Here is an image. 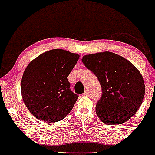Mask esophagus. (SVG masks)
Wrapping results in <instances>:
<instances>
[{
  "mask_svg": "<svg viewBox=\"0 0 155 155\" xmlns=\"http://www.w3.org/2000/svg\"><path fill=\"white\" fill-rule=\"evenodd\" d=\"M88 94H89V93H88V91H85V92L83 94V96H84V97H87V96H88Z\"/></svg>",
  "mask_w": 155,
  "mask_h": 155,
  "instance_id": "1",
  "label": "esophagus"
}]
</instances>
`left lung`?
<instances>
[{"mask_svg": "<svg viewBox=\"0 0 155 155\" xmlns=\"http://www.w3.org/2000/svg\"><path fill=\"white\" fill-rule=\"evenodd\" d=\"M82 61L102 87L96 105L99 119L107 124L117 125L135 115L145 94L143 78L138 69L123 57L107 51L84 55Z\"/></svg>", "mask_w": 155, "mask_h": 155, "instance_id": "obj_1", "label": "left lung"}]
</instances>
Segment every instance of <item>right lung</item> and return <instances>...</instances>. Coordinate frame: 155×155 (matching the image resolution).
<instances>
[{
    "label": "right lung",
    "instance_id": "add662e5",
    "mask_svg": "<svg viewBox=\"0 0 155 155\" xmlns=\"http://www.w3.org/2000/svg\"><path fill=\"white\" fill-rule=\"evenodd\" d=\"M79 57L54 49L36 57L26 67L21 81L22 97L36 119L56 122L72 110L78 95L71 91L67 77Z\"/></svg>",
    "mask_w": 155,
    "mask_h": 155
}]
</instances>
